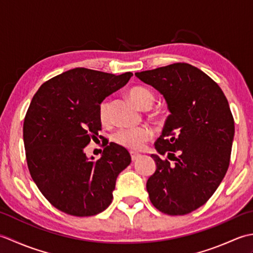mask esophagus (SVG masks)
Wrapping results in <instances>:
<instances>
[{
    "mask_svg": "<svg viewBox=\"0 0 253 253\" xmlns=\"http://www.w3.org/2000/svg\"><path fill=\"white\" fill-rule=\"evenodd\" d=\"M130 155H131V160H132V161H136L139 157H140V154L136 153V152H131Z\"/></svg>",
    "mask_w": 253,
    "mask_h": 253,
    "instance_id": "1",
    "label": "esophagus"
}]
</instances>
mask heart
Segmentation results:
<instances>
[{
	"mask_svg": "<svg viewBox=\"0 0 253 253\" xmlns=\"http://www.w3.org/2000/svg\"><path fill=\"white\" fill-rule=\"evenodd\" d=\"M130 99L140 107H151L154 101V95L149 89L144 87H133L129 90ZM110 100L106 99L102 102L100 105V118L102 122H106L110 116ZM152 135V130L149 127H139V128H130V129H121L114 135V140L120 146L129 149L131 151L140 150L144 142L150 139Z\"/></svg>",
	"mask_w": 253,
	"mask_h": 253,
	"instance_id": "heart-1",
	"label": "heart"
}]
</instances>
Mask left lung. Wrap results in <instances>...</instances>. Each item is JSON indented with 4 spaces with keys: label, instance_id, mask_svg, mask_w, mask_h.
<instances>
[{
    "label": "left lung",
    "instance_id": "1",
    "mask_svg": "<svg viewBox=\"0 0 253 253\" xmlns=\"http://www.w3.org/2000/svg\"><path fill=\"white\" fill-rule=\"evenodd\" d=\"M164 96L169 111L151 154L157 169L149 177L150 201L169 215H184L206 203L228 169L235 123L218 84L200 69L175 63L136 73Z\"/></svg>",
    "mask_w": 253,
    "mask_h": 253
}]
</instances>
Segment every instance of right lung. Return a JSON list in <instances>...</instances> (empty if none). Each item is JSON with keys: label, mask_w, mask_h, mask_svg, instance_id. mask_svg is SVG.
Masks as SVG:
<instances>
[{"label": "right lung", "mask_w": 253, "mask_h": 253, "mask_svg": "<svg viewBox=\"0 0 253 253\" xmlns=\"http://www.w3.org/2000/svg\"><path fill=\"white\" fill-rule=\"evenodd\" d=\"M131 76L73 68L47 80L32 98L23 128L27 164L42 195L60 211L91 216L111 204L130 154L111 142L94 160L84 148L101 130L100 104Z\"/></svg>", "instance_id": "add662e5"}]
</instances>
